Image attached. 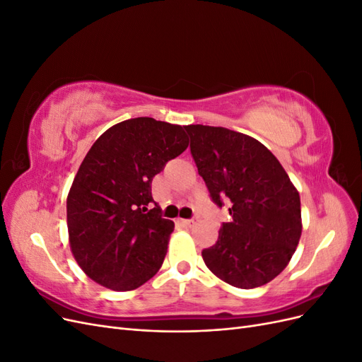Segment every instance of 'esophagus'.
<instances>
[{
	"instance_id": "esophagus-1",
	"label": "esophagus",
	"mask_w": 362,
	"mask_h": 362,
	"mask_svg": "<svg viewBox=\"0 0 362 362\" xmlns=\"http://www.w3.org/2000/svg\"><path fill=\"white\" fill-rule=\"evenodd\" d=\"M180 223L185 228H192L194 225V221H190V218H180Z\"/></svg>"
}]
</instances>
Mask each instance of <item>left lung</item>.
<instances>
[{"mask_svg": "<svg viewBox=\"0 0 362 362\" xmlns=\"http://www.w3.org/2000/svg\"><path fill=\"white\" fill-rule=\"evenodd\" d=\"M190 151L211 199L229 201L233 221L202 250L206 267L229 286L255 288L287 267L302 234L299 192L278 158L223 127L185 125Z\"/></svg>", "mask_w": 362, "mask_h": 362, "instance_id": "obj_1", "label": "left lung"}]
</instances>
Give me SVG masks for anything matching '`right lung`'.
<instances>
[{
    "label": "right lung",
    "instance_id": "right-lung-1",
    "mask_svg": "<svg viewBox=\"0 0 362 362\" xmlns=\"http://www.w3.org/2000/svg\"><path fill=\"white\" fill-rule=\"evenodd\" d=\"M187 146L181 125L152 117L119 122L92 145L66 199L71 252L92 281L129 291L160 270L173 222L146 208L151 182Z\"/></svg>",
    "mask_w": 362,
    "mask_h": 362
}]
</instances>
